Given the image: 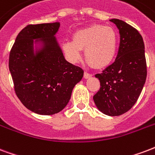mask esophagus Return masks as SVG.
I'll return each mask as SVG.
<instances>
[{
  "mask_svg": "<svg viewBox=\"0 0 155 155\" xmlns=\"http://www.w3.org/2000/svg\"><path fill=\"white\" fill-rule=\"evenodd\" d=\"M91 76H92V75H91V73H88L87 72H85V73H84V78L86 79L89 78H91Z\"/></svg>",
  "mask_w": 155,
  "mask_h": 155,
  "instance_id": "34e87169",
  "label": "esophagus"
}]
</instances>
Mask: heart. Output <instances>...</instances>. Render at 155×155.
<instances>
[{"label": "heart", "mask_w": 155, "mask_h": 155, "mask_svg": "<svg viewBox=\"0 0 155 155\" xmlns=\"http://www.w3.org/2000/svg\"><path fill=\"white\" fill-rule=\"evenodd\" d=\"M63 50L73 62L82 58L85 50L87 62L95 68H105L111 64L117 51V35L114 28L94 24L77 31L73 41L64 43Z\"/></svg>", "instance_id": "obj_1"}]
</instances>
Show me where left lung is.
I'll return each mask as SVG.
<instances>
[{"instance_id":"left-lung-1","label":"left lung","mask_w":155,"mask_h":155,"mask_svg":"<svg viewBox=\"0 0 155 155\" xmlns=\"http://www.w3.org/2000/svg\"><path fill=\"white\" fill-rule=\"evenodd\" d=\"M120 34L116 60L101 73L95 74L101 88L93 100L100 111L109 116H118L131 109L145 85L147 68L145 44L139 32L117 18L110 19Z\"/></svg>"}]
</instances>
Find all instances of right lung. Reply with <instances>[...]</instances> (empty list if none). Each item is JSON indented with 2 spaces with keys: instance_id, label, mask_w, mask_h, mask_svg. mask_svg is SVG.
<instances>
[{
  "instance_id": "obj_1",
  "label": "right lung",
  "mask_w": 155,
  "mask_h": 155,
  "mask_svg": "<svg viewBox=\"0 0 155 155\" xmlns=\"http://www.w3.org/2000/svg\"><path fill=\"white\" fill-rule=\"evenodd\" d=\"M59 22L30 24L17 36L9 68L18 98L41 115L60 112L68 104L83 70L64 59L55 34Z\"/></svg>"
}]
</instances>
